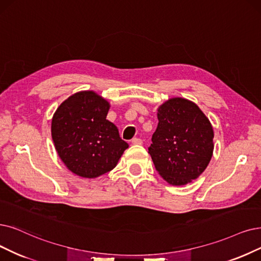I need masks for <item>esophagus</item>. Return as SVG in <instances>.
<instances>
[{
  "instance_id": "esophagus-1",
  "label": "esophagus",
  "mask_w": 261,
  "mask_h": 261,
  "mask_svg": "<svg viewBox=\"0 0 261 261\" xmlns=\"http://www.w3.org/2000/svg\"><path fill=\"white\" fill-rule=\"evenodd\" d=\"M132 143L133 144H142V140L140 138H133Z\"/></svg>"
}]
</instances>
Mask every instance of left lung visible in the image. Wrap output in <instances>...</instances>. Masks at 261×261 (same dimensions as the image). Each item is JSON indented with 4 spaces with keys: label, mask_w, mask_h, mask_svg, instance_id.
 <instances>
[{
    "label": "left lung",
    "mask_w": 261,
    "mask_h": 261,
    "mask_svg": "<svg viewBox=\"0 0 261 261\" xmlns=\"http://www.w3.org/2000/svg\"><path fill=\"white\" fill-rule=\"evenodd\" d=\"M159 124L149 153L155 169L171 185L197 179L213 154V127L195 102L174 97L158 109Z\"/></svg>",
    "instance_id": "1"
}]
</instances>
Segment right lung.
Here are the masks:
<instances>
[{"label":"right lung","instance_id":"obj_1","mask_svg":"<svg viewBox=\"0 0 261 261\" xmlns=\"http://www.w3.org/2000/svg\"><path fill=\"white\" fill-rule=\"evenodd\" d=\"M109 102L93 91H81L61 103L51 122L60 159L82 178L94 179L117 166L128 148L118 127L106 119Z\"/></svg>","mask_w":261,"mask_h":261}]
</instances>
